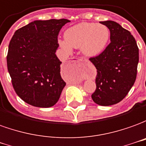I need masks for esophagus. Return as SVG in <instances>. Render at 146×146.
<instances>
[{
  "mask_svg": "<svg viewBox=\"0 0 146 146\" xmlns=\"http://www.w3.org/2000/svg\"><path fill=\"white\" fill-rule=\"evenodd\" d=\"M71 60H72V61H75V62H78V61H83L85 62L86 64V63H88V60H79V59H77V58H75V57H73V58H71Z\"/></svg>",
  "mask_w": 146,
  "mask_h": 146,
  "instance_id": "obj_1",
  "label": "esophagus"
}]
</instances>
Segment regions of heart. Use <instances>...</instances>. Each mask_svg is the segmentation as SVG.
Returning <instances> with one entry per match:
<instances>
[{"instance_id":"1","label":"heart","mask_w":146,"mask_h":146,"mask_svg":"<svg viewBox=\"0 0 146 146\" xmlns=\"http://www.w3.org/2000/svg\"><path fill=\"white\" fill-rule=\"evenodd\" d=\"M110 38V31L104 24L80 23L68 28L64 32V40L59 44L64 51L70 52L74 48H81L88 57H95L102 53Z\"/></svg>"}]
</instances>
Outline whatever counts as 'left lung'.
I'll return each instance as SVG.
<instances>
[{
    "instance_id": "1",
    "label": "left lung",
    "mask_w": 146,
    "mask_h": 146,
    "mask_svg": "<svg viewBox=\"0 0 146 146\" xmlns=\"http://www.w3.org/2000/svg\"><path fill=\"white\" fill-rule=\"evenodd\" d=\"M110 31V44L101 54L90 58L97 68L96 90L91 98L96 104L109 106L117 104L133 86L139 60L135 39L116 22H100Z\"/></svg>"
}]
</instances>
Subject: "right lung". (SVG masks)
Listing matches in <instances>:
<instances>
[{
	"label": "right lung",
	"instance_id": "add662e5",
	"mask_svg": "<svg viewBox=\"0 0 146 146\" xmlns=\"http://www.w3.org/2000/svg\"><path fill=\"white\" fill-rule=\"evenodd\" d=\"M69 22L35 20L17 30L10 41L7 66L12 86L19 97L32 106H53L66 86L56 52L59 32Z\"/></svg>",
	"mask_w": 146,
	"mask_h": 146
}]
</instances>
